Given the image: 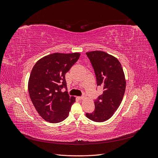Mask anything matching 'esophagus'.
<instances>
[{
    "instance_id": "1",
    "label": "esophagus",
    "mask_w": 158,
    "mask_h": 158,
    "mask_svg": "<svg viewBox=\"0 0 158 158\" xmlns=\"http://www.w3.org/2000/svg\"><path fill=\"white\" fill-rule=\"evenodd\" d=\"M78 99H80V100H82V99H84V97H78Z\"/></svg>"
}]
</instances>
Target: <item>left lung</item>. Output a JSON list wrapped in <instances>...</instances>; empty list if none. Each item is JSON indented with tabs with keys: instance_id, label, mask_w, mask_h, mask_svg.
Instances as JSON below:
<instances>
[{
	"instance_id": "obj_1",
	"label": "left lung",
	"mask_w": 158,
	"mask_h": 158,
	"mask_svg": "<svg viewBox=\"0 0 158 158\" xmlns=\"http://www.w3.org/2000/svg\"><path fill=\"white\" fill-rule=\"evenodd\" d=\"M86 55L96 76L97 85L103 91L95 100L94 111L85 116L95 122H104L113 115L122 102L126 89L125 74L116 57L101 51L87 52Z\"/></svg>"
}]
</instances>
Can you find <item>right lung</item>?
<instances>
[{
	"mask_svg": "<svg viewBox=\"0 0 158 158\" xmlns=\"http://www.w3.org/2000/svg\"><path fill=\"white\" fill-rule=\"evenodd\" d=\"M80 53L55 52L43 57L33 66L28 81V92L31 102L45 121L58 123L69 116L76 102L67 92L65 74L79 59Z\"/></svg>",
	"mask_w": 158,
	"mask_h": 158,
	"instance_id": "right-lung-1",
	"label": "right lung"
}]
</instances>
